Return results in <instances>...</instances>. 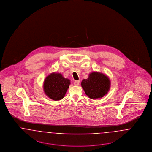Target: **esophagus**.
Instances as JSON below:
<instances>
[{
  "label": "esophagus",
  "mask_w": 152,
  "mask_h": 152,
  "mask_svg": "<svg viewBox=\"0 0 152 152\" xmlns=\"http://www.w3.org/2000/svg\"><path fill=\"white\" fill-rule=\"evenodd\" d=\"M79 84L80 80H76V81H75L74 83H73V84H74L75 86H77Z\"/></svg>",
  "instance_id": "34e87169"
}]
</instances>
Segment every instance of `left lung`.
Masks as SVG:
<instances>
[{
  "label": "left lung",
  "instance_id": "obj_1",
  "mask_svg": "<svg viewBox=\"0 0 152 152\" xmlns=\"http://www.w3.org/2000/svg\"><path fill=\"white\" fill-rule=\"evenodd\" d=\"M81 85L86 94L90 99L94 100L107 94L110 89V81L105 75L94 72L89 75L88 79L82 80Z\"/></svg>",
  "mask_w": 152,
  "mask_h": 152
}]
</instances>
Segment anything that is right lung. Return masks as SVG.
I'll use <instances>...</instances> for the list:
<instances>
[{
    "instance_id": "1",
    "label": "right lung",
    "mask_w": 152,
    "mask_h": 152,
    "mask_svg": "<svg viewBox=\"0 0 152 152\" xmlns=\"http://www.w3.org/2000/svg\"><path fill=\"white\" fill-rule=\"evenodd\" d=\"M70 84V80L61 73H52L44 81V91L52 100H60L64 98Z\"/></svg>"
}]
</instances>
